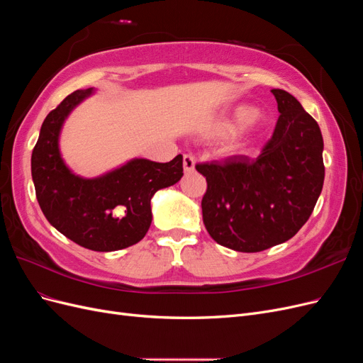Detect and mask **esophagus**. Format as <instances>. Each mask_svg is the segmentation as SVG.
<instances>
[{
  "label": "esophagus",
  "mask_w": 363,
  "mask_h": 363,
  "mask_svg": "<svg viewBox=\"0 0 363 363\" xmlns=\"http://www.w3.org/2000/svg\"><path fill=\"white\" fill-rule=\"evenodd\" d=\"M183 169H184V172H194L195 159L192 156H188V155L183 156Z\"/></svg>",
  "instance_id": "34e87169"
}]
</instances>
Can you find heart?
<instances>
[{
  "mask_svg": "<svg viewBox=\"0 0 363 363\" xmlns=\"http://www.w3.org/2000/svg\"><path fill=\"white\" fill-rule=\"evenodd\" d=\"M267 127L268 118L265 113L255 111L250 104H238L211 123L206 135L212 139H227L235 134L228 145L230 152L247 155Z\"/></svg>",
  "mask_w": 363,
  "mask_h": 363,
  "instance_id": "heart-1",
  "label": "heart"
}]
</instances>
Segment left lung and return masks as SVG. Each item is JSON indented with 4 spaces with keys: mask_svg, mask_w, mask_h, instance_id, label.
I'll return each instance as SVG.
<instances>
[{
    "mask_svg": "<svg viewBox=\"0 0 363 363\" xmlns=\"http://www.w3.org/2000/svg\"><path fill=\"white\" fill-rule=\"evenodd\" d=\"M280 118L256 160L233 156L196 164L207 182L203 221L215 242L257 252L286 242L306 224L324 184L320 125L295 96L271 91Z\"/></svg>",
    "mask_w": 363,
    "mask_h": 363,
    "instance_id": "8db88e82",
    "label": "left lung"
}]
</instances>
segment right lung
I'll use <instances>...</instances> for the list:
<instances>
[{"label": "right lung", "instance_id": "right-lung-1", "mask_svg": "<svg viewBox=\"0 0 363 363\" xmlns=\"http://www.w3.org/2000/svg\"><path fill=\"white\" fill-rule=\"evenodd\" d=\"M94 94V87L75 91L47 115L31 155V177L48 223L72 242L106 252L135 245L147 235L152 195L180 182L183 156L167 163L133 157L96 177L75 174L62 157V128Z\"/></svg>", "mask_w": 363, "mask_h": 363}]
</instances>
